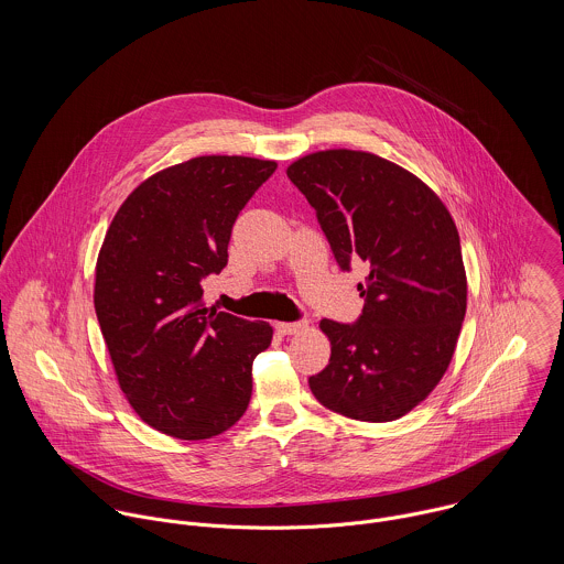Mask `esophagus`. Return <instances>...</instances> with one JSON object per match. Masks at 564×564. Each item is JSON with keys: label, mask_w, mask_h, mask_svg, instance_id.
I'll list each match as a JSON object with an SVG mask.
<instances>
[{"label": "esophagus", "mask_w": 564, "mask_h": 564, "mask_svg": "<svg viewBox=\"0 0 564 564\" xmlns=\"http://www.w3.org/2000/svg\"><path fill=\"white\" fill-rule=\"evenodd\" d=\"M275 327H278L280 334H297V332H302V329L308 327V322H306V319H300V322H282L275 323Z\"/></svg>", "instance_id": "1"}]
</instances>
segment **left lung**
<instances>
[{
  "label": "left lung",
  "mask_w": 564,
  "mask_h": 564,
  "mask_svg": "<svg viewBox=\"0 0 564 564\" xmlns=\"http://www.w3.org/2000/svg\"><path fill=\"white\" fill-rule=\"evenodd\" d=\"M286 175L315 208L340 271L369 269L360 317L322 322L332 354L311 391L349 419H400L438 384L465 322L456 224L419 177L367 152H317Z\"/></svg>",
  "instance_id": "8db88e82"
}]
</instances>
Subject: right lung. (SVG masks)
I'll return each instance as SVG.
<instances>
[{
  "instance_id": "1",
  "label": "right lung",
  "mask_w": 564,
  "mask_h": 564,
  "mask_svg": "<svg viewBox=\"0 0 564 564\" xmlns=\"http://www.w3.org/2000/svg\"><path fill=\"white\" fill-rule=\"evenodd\" d=\"M278 164L199 156L145 180L117 210L95 271V313L119 384L162 434L199 441L247 410L271 325L202 306L237 217Z\"/></svg>"
}]
</instances>
